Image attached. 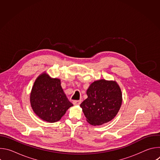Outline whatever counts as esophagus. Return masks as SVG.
<instances>
[{
  "mask_svg": "<svg viewBox=\"0 0 160 160\" xmlns=\"http://www.w3.org/2000/svg\"><path fill=\"white\" fill-rule=\"evenodd\" d=\"M81 103V101L80 100H75L73 101V104L74 105H79Z\"/></svg>",
  "mask_w": 160,
  "mask_h": 160,
  "instance_id": "esophagus-1",
  "label": "esophagus"
}]
</instances>
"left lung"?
I'll return each instance as SVG.
<instances>
[{
    "label": "left lung",
    "instance_id": "1",
    "mask_svg": "<svg viewBox=\"0 0 160 160\" xmlns=\"http://www.w3.org/2000/svg\"><path fill=\"white\" fill-rule=\"evenodd\" d=\"M87 94V99L80 106L90 124L102 125L115 117L122 102L121 90L116 82L96 81L90 85Z\"/></svg>",
    "mask_w": 160,
    "mask_h": 160
}]
</instances>
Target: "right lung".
Wrapping results in <instances>:
<instances>
[{"instance_id": "right-lung-1", "label": "right lung", "mask_w": 160, "mask_h": 160, "mask_svg": "<svg viewBox=\"0 0 160 160\" xmlns=\"http://www.w3.org/2000/svg\"><path fill=\"white\" fill-rule=\"evenodd\" d=\"M30 102L37 116L51 123L59 121L67 109L73 106L63 92L60 80L51 78L45 73L35 82Z\"/></svg>"}]
</instances>
